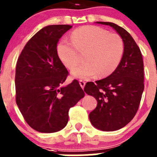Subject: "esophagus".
<instances>
[{
	"instance_id": "1",
	"label": "esophagus",
	"mask_w": 157,
	"mask_h": 157,
	"mask_svg": "<svg viewBox=\"0 0 157 157\" xmlns=\"http://www.w3.org/2000/svg\"><path fill=\"white\" fill-rule=\"evenodd\" d=\"M79 83H80V86L82 87V89L84 88L85 84H86V82L83 81V80H80V81H79Z\"/></svg>"
}]
</instances>
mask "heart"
Returning a JSON list of instances; mask_svg holds the SVG:
<instances>
[{"instance_id":"1","label":"heart","mask_w":157,"mask_h":157,"mask_svg":"<svg viewBox=\"0 0 157 157\" xmlns=\"http://www.w3.org/2000/svg\"><path fill=\"white\" fill-rule=\"evenodd\" d=\"M71 40L63 39L57 45L60 60L67 69L78 64L84 54L85 62L72 71L74 77L89 79L105 77L113 73L121 62L124 51L123 39L117 33L96 26H83L74 29Z\"/></svg>"}]
</instances>
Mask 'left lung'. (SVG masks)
<instances>
[{
  "mask_svg": "<svg viewBox=\"0 0 157 157\" xmlns=\"http://www.w3.org/2000/svg\"><path fill=\"white\" fill-rule=\"evenodd\" d=\"M97 23L112 26L123 39L124 51L121 62L111 75L95 83L88 82L85 93L97 100L90 120L101 131H113L124 127L138 110L144 89L142 54L132 36L124 28L110 22Z\"/></svg>",
  "mask_w": 157,
  "mask_h": 157,
  "instance_id": "left-lung-1",
  "label": "left lung"
}]
</instances>
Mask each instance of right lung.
Wrapping results in <instances>:
<instances>
[{
	"instance_id": "1",
	"label": "right lung",
	"mask_w": 157,
	"mask_h": 157,
	"mask_svg": "<svg viewBox=\"0 0 157 157\" xmlns=\"http://www.w3.org/2000/svg\"><path fill=\"white\" fill-rule=\"evenodd\" d=\"M70 25H51L26 44L17 62L16 102L25 121L36 131L53 133L63 129L68 112L85 93L78 80L61 86L69 73L57 52L59 39Z\"/></svg>"
}]
</instances>
